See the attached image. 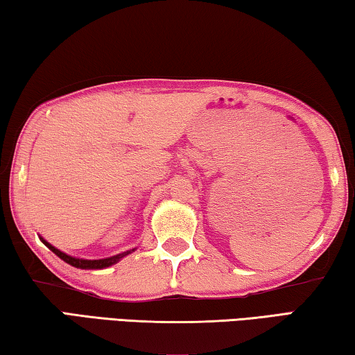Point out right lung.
Returning <instances> with one entry per match:
<instances>
[{"instance_id": "add662e5", "label": "right lung", "mask_w": 355, "mask_h": 355, "mask_svg": "<svg viewBox=\"0 0 355 355\" xmlns=\"http://www.w3.org/2000/svg\"><path fill=\"white\" fill-rule=\"evenodd\" d=\"M39 238H40V241L44 243L46 248L53 252V254H56L59 258H61V260H64L65 263H69L70 266H75L78 269H105V268H110V266H112V264L119 263L123 257L133 254V252L137 249V248L130 249L127 252H122V254H117V255H112V257H107V258H100V260H86V258H76V257L67 255L65 252L56 249L55 245H51L50 243L46 241V239H44L40 235H39Z\"/></svg>"}]
</instances>
